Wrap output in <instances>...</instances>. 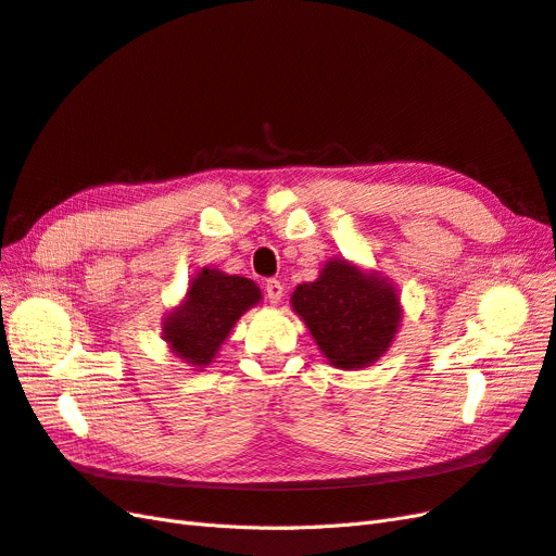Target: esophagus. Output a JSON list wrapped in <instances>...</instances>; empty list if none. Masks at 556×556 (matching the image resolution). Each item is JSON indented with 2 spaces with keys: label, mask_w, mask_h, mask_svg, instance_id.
Listing matches in <instances>:
<instances>
[{
  "label": "esophagus",
  "mask_w": 556,
  "mask_h": 556,
  "mask_svg": "<svg viewBox=\"0 0 556 556\" xmlns=\"http://www.w3.org/2000/svg\"><path fill=\"white\" fill-rule=\"evenodd\" d=\"M265 295L273 305H279L281 303V295H283V283L277 281V279H267L265 281Z\"/></svg>",
  "instance_id": "obj_1"
}]
</instances>
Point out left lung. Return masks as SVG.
<instances>
[{"instance_id": "left-lung-1", "label": "left lung", "mask_w": 556, "mask_h": 556, "mask_svg": "<svg viewBox=\"0 0 556 556\" xmlns=\"http://www.w3.org/2000/svg\"><path fill=\"white\" fill-rule=\"evenodd\" d=\"M291 307L326 361L340 370L377 363L389 352L403 321L393 281L346 258H328L319 277L298 283Z\"/></svg>"}]
</instances>
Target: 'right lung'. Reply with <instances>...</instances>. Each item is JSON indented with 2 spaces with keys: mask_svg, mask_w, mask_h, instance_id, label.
<instances>
[{
  "mask_svg": "<svg viewBox=\"0 0 556 556\" xmlns=\"http://www.w3.org/2000/svg\"><path fill=\"white\" fill-rule=\"evenodd\" d=\"M263 300L256 281L226 275L218 267H200L186 295L163 319L169 352L193 370L207 368L220 352L240 316Z\"/></svg>",
  "mask_w": 556,
  "mask_h": 556,
  "instance_id": "add662e5",
  "label": "right lung"
}]
</instances>
